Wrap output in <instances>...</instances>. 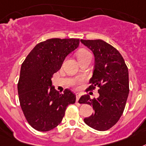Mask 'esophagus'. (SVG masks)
<instances>
[{"label":"esophagus","instance_id":"obj_1","mask_svg":"<svg viewBox=\"0 0 146 146\" xmlns=\"http://www.w3.org/2000/svg\"><path fill=\"white\" fill-rule=\"evenodd\" d=\"M80 96H81V94L80 93H76V102H78V100L80 98Z\"/></svg>","mask_w":146,"mask_h":146}]
</instances>
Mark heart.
Wrapping results in <instances>:
<instances>
[{
    "label": "heart",
    "mask_w": 146,
    "mask_h": 146,
    "mask_svg": "<svg viewBox=\"0 0 146 146\" xmlns=\"http://www.w3.org/2000/svg\"><path fill=\"white\" fill-rule=\"evenodd\" d=\"M91 55L89 51L86 49H80V50H78V53H77V57H78V60H81L83 58H85L86 56ZM83 82V79H80V78H78V79H75L74 80V81L72 82V84L73 85H78V84H81Z\"/></svg>",
    "instance_id": "1"
}]
</instances>
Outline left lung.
Masks as SVG:
<instances>
[{"instance_id": "obj_1", "label": "left lung", "mask_w": 146, "mask_h": 146, "mask_svg": "<svg viewBox=\"0 0 146 146\" xmlns=\"http://www.w3.org/2000/svg\"><path fill=\"white\" fill-rule=\"evenodd\" d=\"M80 42L95 56L93 74L86 91L98 87L99 93V97L93 99L89 95L80 97L79 102L92 105L95 111L84 122L97 131H107L116 124L125 110L129 93L128 68L121 54L111 44L102 39Z\"/></svg>"}]
</instances>
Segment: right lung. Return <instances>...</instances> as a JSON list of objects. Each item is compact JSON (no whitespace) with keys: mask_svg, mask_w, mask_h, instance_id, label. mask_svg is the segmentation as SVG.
I'll return each instance as SVG.
<instances>
[{"mask_svg":"<svg viewBox=\"0 0 146 146\" xmlns=\"http://www.w3.org/2000/svg\"><path fill=\"white\" fill-rule=\"evenodd\" d=\"M79 43L78 38L47 39L37 44L21 64L19 102L27 122L36 131L54 129L62 121L67 107L75 103V95L68 89L62 93L56 91L51 78Z\"/></svg>","mask_w":146,"mask_h":146,"instance_id":"1","label":"right lung"}]
</instances>
